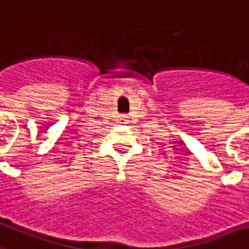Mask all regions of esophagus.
<instances>
[{"label": "esophagus", "instance_id": "obj_1", "mask_svg": "<svg viewBox=\"0 0 249 249\" xmlns=\"http://www.w3.org/2000/svg\"><path fill=\"white\" fill-rule=\"evenodd\" d=\"M119 122H121V123H127V117H126V115H121V117H119Z\"/></svg>", "mask_w": 249, "mask_h": 249}]
</instances>
